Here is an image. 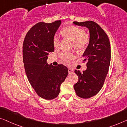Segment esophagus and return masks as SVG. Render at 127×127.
I'll return each mask as SVG.
<instances>
[{
  "label": "esophagus",
  "instance_id": "esophagus-1",
  "mask_svg": "<svg viewBox=\"0 0 127 127\" xmlns=\"http://www.w3.org/2000/svg\"><path fill=\"white\" fill-rule=\"evenodd\" d=\"M68 73L70 74V73H71L73 72V69H72V68H68Z\"/></svg>",
  "mask_w": 127,
  "mask_h": 127
}]
</instances>
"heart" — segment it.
Instances as JSON below:
<instances>
[{"mask_svg":"<svg viewBox=\"0 0 127 127\" xmlns=\"http://www.w3.org/2000/svg\"><path fill=\"white\" fill-rule=\"evenodd\" d=\"M62 33L66 39L73 43V47L78 51L85 50L90 43V36L85 33L84 30L76 26H71L64 28ZM60 43L59 36L55 35L53 38V45L55 48L57 49L59 47ZM74 58L75 55L72 53L62 52L60 54V59L65 64L68 63Z\"/></svg>","mask_w":127,"mask_h":127,"instance_id":"1","label":"heart"}]
</instances>
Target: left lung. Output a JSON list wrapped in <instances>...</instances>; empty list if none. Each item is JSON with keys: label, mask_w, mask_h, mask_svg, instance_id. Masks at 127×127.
<instances>
[{"label": "left lung", "mask_w": 127, "mask_h": 127, "mask_svg": "<svg viewBox=\"0 0 127 127\" xmlns=\"http://www.w3.org/2000/svg\"><path fill=\"white\" fill-rule=\"evenodd\" d=\"M90 30V41L83 55L87 68L82 73L75 70L78 82L73 86L79 97L88 99L95 95L103 87L111 61V45L108 37L99 24L93 21L73 22Z\"/></svg>", "instance_id": "left-lung-1"}]
</instances>
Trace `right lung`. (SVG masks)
<instances>
[{
	"label": "right lung",
	"instance_id": "right-lung-1",
	"mask_svg": "<svg viewBox=\"0 0 127 127\" xmlns=\"http://www.w3.org/2000/svg\"><path fill=\"white\" fill-rule=\"evenodd\" d=\"M60 24L61 20L36 24L26 34L23 44V58L28 81L37 95L45 100L57 97L68 73L63 64L53 66L47 63L48 54L54 51L53 38Z\"/></svg>",
	"mask_w": 127,
	"mask_h": 127
}]
</instances>
